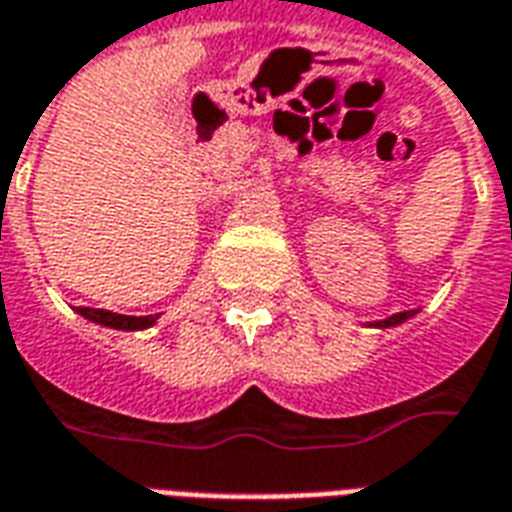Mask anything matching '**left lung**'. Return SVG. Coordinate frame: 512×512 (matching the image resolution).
Here are the masks:
<instances>
[{
    "label": "left lung",
    "instance_id": "left-lung-1",
    "mask_svg": "<svg viewBox=\"0 0 512 512\" xmlns=\"http://www.w3.org/2000/svg\"><path fill=\"white\" fill-rule=\"evenodd\" d=\"M414 312H397V315H392V318H386V321H378L373 323V326H381V329H389V326H397V323H403L406 318H411Z\"/></svg>",
    "mask_w": 512,
    "mask_h": 512
}]
</instances>
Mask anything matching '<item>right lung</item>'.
Segmentation results:
<instances>
[{
    "label": "right lung",
    "mask_w": 512,
    "mask_h": 512,
    "mask_svg": "<svg viewBox=\"0 0 512 512\" xmlns=\"http://www.w3.org/2000/svg\"><path fill=\"white\" fill-rule=\"evenodd\" d=\"M79 315H84L87 321L101 323V326H109V329H126V332H136V329H147L156 323L158 315H117V312L109 310H93V307H79Z\"/></svg>",
    "instance_id": "obj_1"
}]
</instances>
